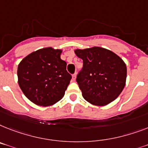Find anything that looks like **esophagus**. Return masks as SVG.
Here are the masks:
<instances>
[{
  "label": "esophagus",
  "instance_id": "esophagus-1",
  "mask_svg": "<svg viewBox=\"0 0 148 148\" xmlns=\"http://www.w3.org/2000/svg\"><path fill=\"white\" fill-rule=\"evenodd\" d=\"M72 79H73V81H75V79H76V73H74L73 75V76H72Z\"/></svg>",
  "mask_w": 148,
  "mask_h": 148
}]
</instances>
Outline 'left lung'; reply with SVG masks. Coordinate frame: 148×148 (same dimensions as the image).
<instances>
[{
	"mask_svg": "<svg viewBox=\"0 0 148 148\" xmlns=\"http://www.w3.org/2000/svg\"><path fill=\"white\" fill-rule=\"evenodd\" d=\"M77 57L83 60L76 82L83 97L91 104L104 106L113 101L125 85V63L112 51L94 47L75 50Z\"/></svg>",
	"mask_w": 148,
	"mask_h": 148,
	"instance_id": "1",
	"label": "left lung"
}]
</instances>
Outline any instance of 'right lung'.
<instances>
[{"label": "right lung", "instance_id": "add662e5", "mask_svg": "<svg viewBox=\"0 0 148 148\" xmlns=\"http://www.w3.org/2000/svg\"><path fill=\"white\" fill-rule=\"evenodd\" d=\"M61 50L46 47L32 52L19 63L18 83L29 100L47 107L63 98L72 79Z\"/></svg>", "mask_w": 148, "mask_h": 148}]
</instances>
